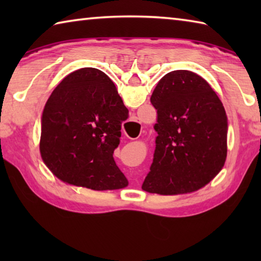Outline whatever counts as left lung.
<instances>
[{
	"label": "left lung",
	"instance_id": "1",
	"mask_svg": "<svg viewBox=\"0 0 261 261\" xmlns=\"http://www.w3.org/2000/svg\"><path fill=\"white\" fill-rule=\"evenodd\" d=\"M151 103L158 110V137L141 188L178 194L205 187L227 158L228 121L219 96L197 73L176 70L158 83Z\"/></svg>",
	"mask_w": 261,
	"mask_h": 261
}]
</instances>
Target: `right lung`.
Wrapping results in <instances>:
<instances>
[{
    "mask_svg": "<svg viewBox=\"0 0 261 261\" xmlns=\"http://www.w3.org/2000/svg\"><path fill=\"white\" fill-rule=\"evenodd\" d=\"M129 117L114 83L95 68L68 74L53 91L41 118L40 153L64 182L115 190L127 179L114 160L121 126Z\"/></svg>",
    "mask_w": 261,
    "mask_h": 261,
    "instance_id": "1",
    "label": "right lung"
}]
</instances>
